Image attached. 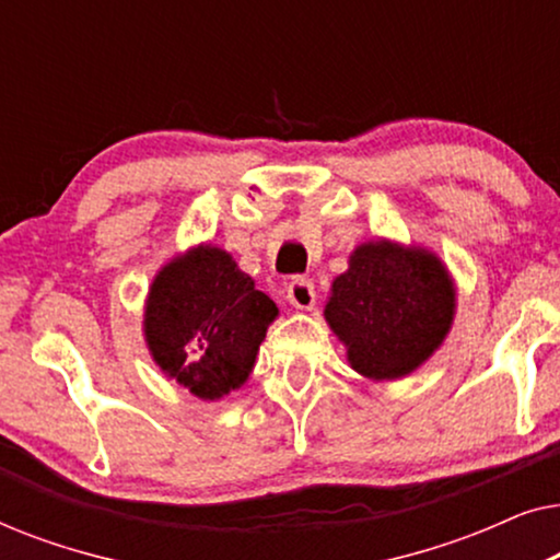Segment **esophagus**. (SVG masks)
<instances>
[{"mask_svg": "<svg viewBox=\"0 0 560 560\" xmlns=\"http://www.w3.org/2000/svg\"><path fill=\"white\" fill-rule=\"evenodd\" d=\"M288 301L298 311H311L313 303H316V290H313V282L305 278H295L288 285Z\"/></svg>", "mask_w": 560, "mask_h": 560, "instance_id": "esophagus-1", "label": "esophagus"}]
</instances>
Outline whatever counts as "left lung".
I'll return each mask as SVG.
<instances>
[{
    "label": "left lung",
    "instance_id": "left-lung-1",
    "mask_svg": "<svg viewBox=\"0 0 560 560\" xmlns=\"http://www.w3.org/2000/svg\"><path fill=\"white\" fill-rule=\"evenodd\" d=\"M454 316L456 285L441 257L393 240L359 244L324 308L351 370L374 382L423 366L446 341Z\"/></svg>",
    "mask_w": 560,
    "mask_h": 560
}]
</instances>
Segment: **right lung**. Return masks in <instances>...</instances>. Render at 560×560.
I'll list each match as a JSON object with an SVG mask.
<instances>
[{
    "mask_svg": "<svg viewBox=\"0 0 560 560\" xmlns=\"http://www.w3.org/2000/svg\"><path fill=\"white\" fill-rule=\"evenodd\" d=\"M278 313L226 249L196 244L152 278L142 334L167 380L198 400H221L249 380Z\"/></svg>",
    "mask_w": 560,
    "mask_h": 560,
    "instance_id": "add662e5",
    "label": "right lung"
}]
</instances>
